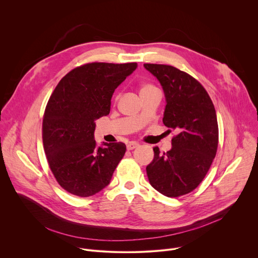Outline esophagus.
<instances>
[{"instance_id":"esophagus-1","label":"esophagus","mask_w":258,"mask_h":258,"mask_svg":"<svg viewBox=\"0 0 258 258\" xmlns=\"http://www.w3.org/2000/svg\"><path fill=\"white\" fill-rule=\"evenodd\" d=\"M137 147H139V144L137 142H130L127 145H126V149L127 150H134L136 149Z\"/></svg>"}]
</instances>
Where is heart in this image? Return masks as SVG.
Segmentation results:
<instances>
[{"label":"heart","instance_id":"obj_1","mask_svg":"<svg viewBox=\"0 0 258 258\" xmlns=\"http://www.w3.org/2000/svg\"><path fill=\"white\" fill-rule=\"evenodd\" d=\"M152 88H154V87H153V86H149V85H148V86H144V87L142 88V90H141V91H145V90H149V89H152Z\"/></svg>","mask_w":258,"mask_h":258}]
</instances>
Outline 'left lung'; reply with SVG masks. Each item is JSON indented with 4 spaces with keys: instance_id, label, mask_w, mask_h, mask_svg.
<instances>
[{
    "instance_id": "1",
    "label": "left lung",
    "mask_w": 258,
    "mask_h": 258,
    "mask_svg": "<svg viewBox=\"0 0 258 258\" xmlns=\"http://www.w3.org/2000/svg\"><path fill=\"white\" fill-rule=\"evenodd\" d=\"M158 80L164 97L163 123L178 134L171 149L160 154L153 148L154 159L147 165L151 186L167 197L188 194L203 180L215 157L218 125L213 103L199 82L173 66L144 64Z\"/></svg>"
}]
</instances>
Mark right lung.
<instances>
[{
    "label": "right lung",
    "instance_id": "right-lung-1",
    "mask_svg": "<svg viewBox=\"0 0 258 258\" xmlns=\"http://www.w3.org/2000/svg\"><path fill=\"white\" fill-rule=\"evenodd\" d=\"M137 67L135 62L89 63L68 72L51 95L43 119L44 149L67 192L90 197L110 183L126 147L121 142L98 146L96 120L109 114L115 89Z\"/></svg>",
    "mask_w": 258,
    "mask_h": 258
}]
</instances>
